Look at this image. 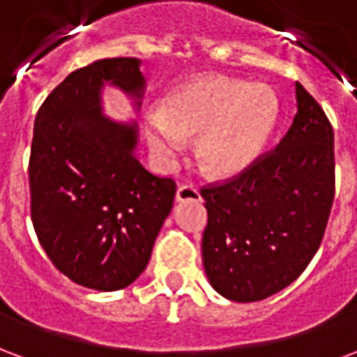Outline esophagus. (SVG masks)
Here are the masks:
<instances>
[{"label": "esophagus", "instance_id": "34e87169", "mask_svg": "<svg viewBox=\"0 0 357 357\" xmlns=\"http://www.w3.org/2000/svg\"><path fill=\"white\" fill-rule=\"evenodd\" d=\"M176 201H201V193H199V189L193 185H181L178 187V191H176Z\"/></svg>", "mask_w": 357, "mask_h": 357}]
</instances>
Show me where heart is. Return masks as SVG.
<instances>
[{"mask_svg": "<svg viewBox=\"0 0 357 357\" xmlns=\"http://www.w3.org/2000/svg\"><path fill=\"white\" fill-rule=\"evenodd\" d=\"M277 124V99L264 86L224 76H201L168 97L147 116L151 151L174 162L197 139V158L214 176L247 170L268 145Z\"/></svg>", "mask_w": 357, "mask_h": 357, "instance_id": "b5f03b06", "label": "heart"}]
</instances>
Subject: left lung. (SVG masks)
<instances>
[{
  "instance_id": "obj_1",
  "label": "left lung",
  "mask_w": 357,
  "mask_h": 357,
  "mask_svg": "<svg viewBox=\"0 0 357 357\" xmlns=\"http://www.w3.org/2000/svg\"><path fill=\"white\" fill-rule=\"evenodd\" d=\"M296 107L275 149L237 176L201 189L208 212L204 271L233 302L283 291L306 269L325 235L335 199L333 126L298 82Z\"/></svg>"
}]
</instances>
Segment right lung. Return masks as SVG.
<instances>
[{
	"label": "right lung",
	"instance_id": "right-lung-1",
	"mask_svg": "<svg viewBox=\"0 0 357 357\" xmlns=\"http://www.w3.org/2000/svg\"><path fill=\"white\" fill-rule=\"evenodd\" d=\"M141 61H95L66 76L38 110L30 149V216L53 266L74 283L120 291L147 268L176 195L135 158V124L102 114L112 84L135 99L145 89Z\"/></svg>",
	"mask_w": 357,
	"mask_h": 357
}]
</instances>
